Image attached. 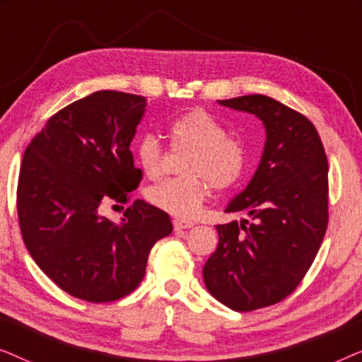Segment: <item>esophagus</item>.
Instances as JSON below:
<instances>
[{
  "instance_id": "1",
  "label": "esophagus",
  "mask_w": 362,
  "mask_h": 362,
  "mask_svg": "<svg viewBox=\"0 0 362 362\" xmlns=\"http://www.w3.org/2000/svg\"><path fill=\"white\" fill-rule=\"evenodd\" d=\"M173 226H175L176 230H181V229H189V227L194 226V222L186 221V219H175L173 221Z\"/></svg>"
}]
</instances>
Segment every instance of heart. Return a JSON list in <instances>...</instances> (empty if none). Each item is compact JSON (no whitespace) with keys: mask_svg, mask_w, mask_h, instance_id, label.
<instances>
[{"mask_svg":"<svg viewBox=\"0 0 362 362\" xmlns=\"http://www.w3.org/2000/svg\"><path fill=\"white\" fill-rule=\"evenodd\" d=\"M175 150L189 151L182 161L181 180L165 181L148 191V201L175 217H192L209 196V182L217 191L232 189L245 175L247 156L239 141L227 138V130L204 110H191L168 128ZM138 161L143 173L158 180L165 151L153 135L138 143Z\"/></svg>","mask_w":362,"mask_h":362,"instance_id":"1","label":"heart"}]
</instances>
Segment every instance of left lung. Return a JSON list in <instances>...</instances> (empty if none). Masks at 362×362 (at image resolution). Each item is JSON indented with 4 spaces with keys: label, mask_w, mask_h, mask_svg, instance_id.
Returning a JSON list of instances; mask_svg holds the SVG:
<instances>
[{
    "label": "left lung",
    "mask_w": 362,
    "mask_h": 362,
    "mask_svg": "<svg viewBox=\"0 0 362 362\" xmlns=\"http://www.w3.org/2000/svg\"><path fill=\"white\" fill-rule=\"evenodd\" d=\"M219 103L259 117L267 140L254 177L226 207L254 221L216 226L202 276L222 305L252 311L286 298L313 264L328 226V160L313 123L293 108L260 93Z\"/></svg>",
    "instance_id": "8db88e82"
}]
</instances>
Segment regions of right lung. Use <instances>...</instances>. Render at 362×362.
Listing matches in <instances>:
<instances>
[{"instance_id": "obj_1", "label": "right lung", "mask_w": 362, "mask_h": 362, "mask_svg": "<svg viewBox=\"0 0 362 362\" xmlns=\"http://www.w3.org/2000/svg\"><path fill=\"white\" fill-rule=\"evenodd\" d=\"M146 98L100 90L71 103L29 143L18 181L23 240L39 269L76 298L108 303L145 276L151 247L173 232L165 211L136 199L120 222L98 214L141 181L130 145Z\"/></svg>"}]
</instances>
